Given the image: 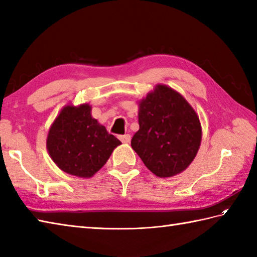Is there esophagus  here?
<instances>
[{
    "instance_id": "1",
    "label": "esophagus",
    "mask_w": 257,
    "mask_h": 257,
    "mask_svg": "<svg viewBox=\"0 0 257 257\" xmlns=\"http://www.w3.org/2000/svg\"><path fill=\"white\" fill-rule=\"evenodd\" d=\"M119 139L121 140V143L128 144V143H130V139H132V137H130V135H122V136H119Z\"/></svg>"
}]
</instances>
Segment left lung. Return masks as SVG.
<instances>
[{
    "label": "left lung",
    "instance_id": "8db88e82",
    "mask_svg": "<svg viewBox=\"0 0 257 257\" xmlns=\"http://www.w3.org/2000/svg\"><path fill=\"white\" fill-rule=\"evenodd\" d=\"M138 119L132 147L145 166L160 178L184 171L198 154L202 129L183 96L171 87L157 85L139 101Z\"/></svg>",
    "mask_w": 257,
    "mask_h": 257
}]
</instances>
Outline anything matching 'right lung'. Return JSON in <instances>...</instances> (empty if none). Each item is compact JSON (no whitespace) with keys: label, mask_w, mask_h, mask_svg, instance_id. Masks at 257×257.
<instances>
[{"label":"right lung","mask_w":257,"mask_h":257,"mask_svg":"<svg viewBox=\"0 0 257 257\" xmlns=\"http://www.w3.org/2000/svg\"><path fill=\"white\" fill-rule=\"evenodd\" d=\"M121 143L91 117V107L65 106L48 132L46 147L52 160L68 174L90 178Z\"/></svg>","instance_id":"1"}]
</instances>
